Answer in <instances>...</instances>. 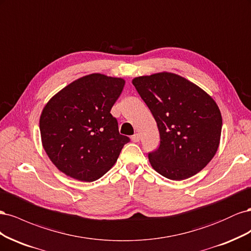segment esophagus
Returning a JSON list of instances; mask_svg holds the SVG:
<instances>
[{"mask_svg":"<svg viewBox=\"0 0 251 251\" xmlns=\"http://www.w3.org/2000/svg\"><path fill=\"white\" fill-rule=\"evenodd\" d=\"M140 140V135L139 134H134L132 136V141L133 142H138Z\"/></svg>","mask_w":251,"mask_h":251,"instance_id":"1","label":"esophagus"}]
</instances>
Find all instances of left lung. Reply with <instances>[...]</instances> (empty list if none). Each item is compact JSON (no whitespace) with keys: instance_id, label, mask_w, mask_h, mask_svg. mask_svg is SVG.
Listing matches in <instances>:
<instances>
[{"instance_id":"1","label":"left lung","mask_w":251,"mask_h":251,"mask_svg":"<svg viewBox=\"0 0 251 251\" xmlns=\"http://www.w3.org/2000/svg\"><path fill=\"white\" fill-rule=\"evenodd\" d=\"M157 123L160 146L149 153L153 169L171 180H184L215 156L222 130L215 100L195 83L174 73L133 79Z\"/></svg>"}]
</instances>
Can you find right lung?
<instances>
[{"label":"right lung","mask_w":251,"mask_h":251,"mask_svg":"<svg viewBox=\"0 0 251 251\" xmlns=\"http://www.w3.org/2000/svg\"><path fill=\"white\" fill-rule=\"evenodd\" d=\"M123 78L94 73L71 82L45 105L40 118L44 150L56 168L79 181L102 177L117 161L127 136L110 113Z\"/></svg>","instance_id":"1"}]
</instances>
